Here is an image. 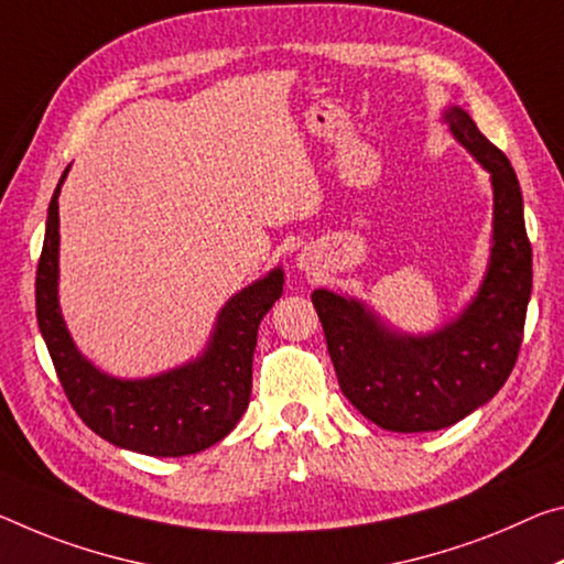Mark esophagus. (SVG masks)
<instances>
[{
    "instance_id": "obj_1",
    "label": "esophagus",
    "mask_w": 564,
    "mask_h": 564,
    "mask_svg": "<svg viewBox=\"0 0 564 564\" xmlns=\"http://www.w3.org/2000/svg\"><path fill=\"white\" fill-rule=\"evenodd\" d=\"M299 268H301V271H308V268H311V258L306 253L299 256Z\"/></svg>"
}]
</instances>
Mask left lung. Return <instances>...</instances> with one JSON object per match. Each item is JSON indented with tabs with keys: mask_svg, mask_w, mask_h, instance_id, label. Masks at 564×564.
Segmentation results:
<instances>
[{
	"mask_svg": "<svg viewBox=\"0 0 564 564\" xmlns=\"http://www.w3.org/2000/svg\"><path fill=\"white\" fill-rule=\"evenodd\" d=\"M442 120L487 170L495 193L489 263L475 299L432 334H404L359 299L311 293L344 397L389 432H436L485 406L514 369L532 293V248L512 165L459 105L446 107Z\"/></svg>",
	"mask_w": 564,
	"mask_h": 564,
	"instance_id": "1",
	"label": "left lung"
}]
</instances>
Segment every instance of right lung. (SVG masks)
I'll list each match as a JSON object with an SVG mask.
<instances>
[{
    "label": "right lung",
    "mask_w": 564,
    "mask_h": 564,
    "mask_svg": "<svg viewBox=\"0 0 564 564\" xmlns=\"http://www.w3.org/2000/svg\"><path fill=\"white\" fill-rule=\"evenodd\" d=\"M50 200L37 265V324L62 389L97 436L148 457H185L234 432L253 387L258 326L283 293V268L234 293L198 359L148 379H120L87 359L59 311V191Z\"/></svg>",
    "instance_id": "right-lung-1"
}]
</instances>
